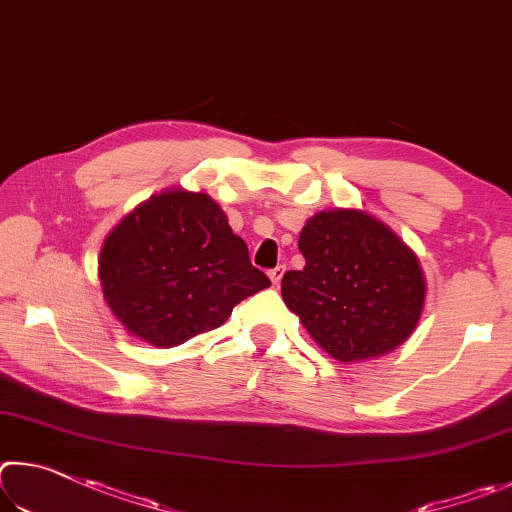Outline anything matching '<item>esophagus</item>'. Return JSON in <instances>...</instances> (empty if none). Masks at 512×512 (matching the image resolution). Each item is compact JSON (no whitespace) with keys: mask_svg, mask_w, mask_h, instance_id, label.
I'll return each mask as SVG.
<instances>
[{"mask_svg":"<svg viewBox=\"0 0 512 512\" xmlns=\"http://www.w3.org/2000/svg\"><path fill=\"white\" fill-rule=\"evenodd\" d=\"M283 272H285V265H276L274 270H270V279H272V283L276 285V283H281V279H283Z\"/></svg>","mask_w":512,"mask_h":512,"instance_id":"esophagus-1","label":"esophagus"}]
</instances>
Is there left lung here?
I'll use <instances>...</instances> for the list:
<instances>
[{"mask_svg": "<svg viewBox=\"0 0 512 512\" xmlns=\"http://www.w3.org/2000/svg\"><path fill=\"white\" fill-rule=\"evenodd\" d=\"M303 270L283 274L285 306L339 362L389 353L414 333L425 301L418 258L387 224L321 211L301 231Z\"/></svg>", "mask_w": 512, "mask_h": 512, "instance_id": "obj_1", "label": "left lung"}]
</instances>
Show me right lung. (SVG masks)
<instances>
[{"label": "right lung", "instance_id": "add662e5", "mask_svg": "<svg viewBox=\"0 0 512 512\" xmlns=\"http://www.w3.org/2000/svg\"><path fill=\"white\" fill-rule=\"evenodd\" d=\"M98 276L114 317L159 348L218 328L270 285L220 206L182 188L150 197L107 236Z\"/></svg>", "mask_w": 512, "mask_h": 512}]
</instances>
